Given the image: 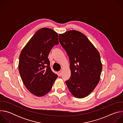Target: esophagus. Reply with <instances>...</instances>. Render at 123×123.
<instances>
[{
    "mask_svg": "<svg viewBox=\"0 0 123 123\" xmlns=\"http://www.w3.org/2000/svg\"><path fill=\"white\" fill-rule=\"evenodd\" d=\"M58 74H59V76H61L62 74V71H60L58 72Z\"/></svg>",
    "mask_w": 123,
    "mask_h": 123,
    "instance_id": "obj_1",
    "label": "esophagus"
}]
</instances>
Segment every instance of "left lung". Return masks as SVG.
<instances>
[{"label": "left lung", "instance_id": "8db88e82", "mask_svg": "<svg viewBox=\"0 0 123 123\" xmlns=\"http://www.w3.org/2000/svg\"><path fill=\"white\" fill-rule=\"evenodd\" d=\"M59 39L69 59L71 76L66 84L74 97H85L100 81L102 64L99 52L89 39L77 31L60 34Z\"/></svg>", "mask_w": 123, "mask_h": 123}]
</instances>
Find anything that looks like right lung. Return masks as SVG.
<instances>
[{
    "label": "right lung",
    "instance_id": "right-lung-1",
    "mask_svg": "<svg viewBox=\"0 0 123 123\" xmlns=\"http://www.w3.org/2000/svg\"><path fill=\"white\" fill-rule=\"evenodd\" d=\"M58 44L57 33L43 28L36 32L21 52L19 72L26 87L34 95L48 93L58 77L51 70L48 57L52 48Z\"/></svg>",
    "mask_w": 123,
    "mask_h": 123
}]
</instances>
